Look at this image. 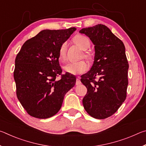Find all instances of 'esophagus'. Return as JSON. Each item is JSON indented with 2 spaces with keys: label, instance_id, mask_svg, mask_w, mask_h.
Instances as JSON below:
<instances>
[{
  "label": "esophagus",
  "instance_id": "obj_1",
  "mask_svg": "<svg viewBox=\"0 0 146 146\" xmlns=\"http://www.w3.org/2000/svg\"><path fill=\"white\" fill-rule=\"evenodd\" d=\"M80 84H81V82H80V78H76V86H78V85H80Z\"/></svg>",
  "mask_w": 146,
  "mask_h": 146
}]
</instances>
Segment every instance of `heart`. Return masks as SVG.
I'll list each match as a JSON object with an SVG mask.
<instances>
[{"label": "heart", "instance_id": "b5f03b06", "mask_svg": "<svg viewBox=\"0 0 146 146\" xmlns=\"http://www.w3.org/2000/svg\"><path fill=\"white\" fill-rule=\"evenodd\" d=\"M74 41L75 43L82 49V50H87L90 48L91 43L89 38L82 35H77L74 37ZM66 48L67 45L66 42L62 44L58 51V57L60 60H64L66 58ZM84 57L88 60H91L93 56L90 53L86 52L84 53ZM88 69L87 63L84 60L72 62L66 64L64 67L65 71L72 75H78L85 73Z\"/></svg>", "mask_w": 146, "mask_h": 146}]
</instances>
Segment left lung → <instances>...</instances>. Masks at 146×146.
<instances>
[{
    "instance_id": "obj_1",
    "label": "left lung",
    "mask_w": 146,
    "mask_h": 146,
    "mask_svg": "<svg viewBox=\"0 0 146 146\" xmlns=\"http://www.w3.org/2000/svg\"><path fill=\"white\" fill-rule=\"evenodd\" d=\"M95 45V59L90 71L81 76L87 88L82 103L89 115L97 119L113 115L126 98L129 68L122 41L107 26L97 24L83 28Z\"/></svg>"
}]
</instances>
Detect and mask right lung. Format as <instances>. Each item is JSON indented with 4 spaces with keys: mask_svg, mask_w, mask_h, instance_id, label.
<instances>
[{
    "mask_svg": "<svg viewBox=\"0 0 146 146\" xmlns=\"http://www.w3.org/2000/svg\"><path fill=\"white\" fill-rule=\"evenodd\" d=\"M76 29H44L26 41L17 55L13 72L17 97L31 117L48 118L56 114L64 96L75 85V75L62 74L58 51Z\"/></svg>",
    "mask_w": 146,
    "mask_h": 146,
    "instance_id": "obj_1",
    "label": "right lung"
}]
</instances>
